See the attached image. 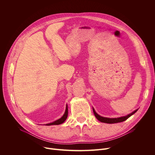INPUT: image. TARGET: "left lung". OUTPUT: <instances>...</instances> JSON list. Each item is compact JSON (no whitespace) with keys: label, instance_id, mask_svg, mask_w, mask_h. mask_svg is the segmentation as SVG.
Masks as SVG:
<instances>
[{"label":"left lung","instance_id":"8db88e82","mask_svg":"<svg viewBox=\"0 0 155 155\" xmlns=\"http://www.w3.org/2000/svg\"><path fill=\"white\" fill-rule=\"evenodd\" d=\"M93 113L96 117V118L101 122L102 123H108V124H114V123H120V122H123L125 120H126L128 118H129L130 116H132V115H134L137 110L138 109L134 110V112H132V113H130V114H128L127 115L124 116V117H118V118H107V117H103L100 116L99 115H98L96 111L94 108H93Z\"/></svg>","mask_w":155,"mask_h":155}]
</instances>
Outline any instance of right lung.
Wrapping results in <instances>:
<instances>
[{
  "label": "right lung",
  "mask_w": 155,
  "mask_h": 155,
  "mask_svg": "<svg viewBox=\"0 0 155 155\" xmlns=\"http://www.w3.org/2000/svg\"><path fill=\"white\" fill-rule=\"evenodd\" d=\"M68 104H67V105H66V108H65L64 114L63 115V116L61 118H59V119H58V120H56V121H53L52 123H50L46 124L45 125H47V126H51V125L61 124L63 123L66 120V119H67V118H68Z\"/></svg>",
  "instance_id": "right-lung-1"
}]
</instances>
